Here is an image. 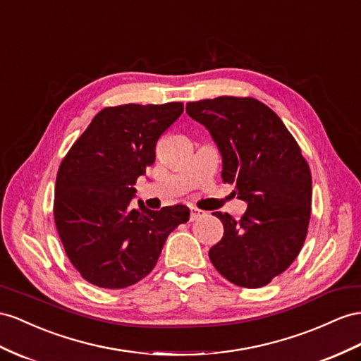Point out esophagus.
I'll use <instances>...</instances> for the list:
<instances>
[{"mask_svg":"<svg viewBox=\"0 0 361 361\" xmlns=\"http://www.w3.org/2000/svg\"><path fill=\"white\" fill-rule=\"evenodd\" d=\"M200 216H202V212L198 210V209H195V207H190V221L197 219V218H200Z\"/></svg>","mask_w":361,"mask_h":361,"instance_id":"obj_1","label":"esophagus"}]
</instances>
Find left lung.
<instances>
[{
    "label": "left lung",
    "mask_w": 361,
    "mask_h": 361,
    "mask_svg": "<svg viewBox=\"0 0 361 361\" xmlns=\"http://www.w3.org/2000/svg\"><path fill=\"white\" fill-rule=\"evenodd\" d=\"M186 113L206 126L223 157L224 183L248 207L241 219L214 212L224 226L209 250L227 281L259 288L298 257L307 236L312 181L300 147L273 109L253 97L189 102Z\"/></svg>",
    "instance_id": "1"
}]
</instances>
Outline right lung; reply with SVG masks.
<instances>
[{
    "label": "right lung",
    "instance_id": "1",
    "mask_svg": "<svg viewBox=\"0 0 361 361\" xmlns=\"http://www.w3.org/2000/svg\"><path fill=\"white\" fill-rule=\"evenodd\" d=\"M181 102L102 109L62 160L54 223L71 264L100 288H126L149 274L161 248L190 212L186 206L133 209L134 184L155 161L160 135Z\"/></svg>",
    "mask_w": 361,
    "mask_h": 361
}]
</instances>
